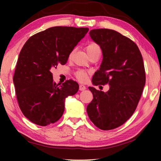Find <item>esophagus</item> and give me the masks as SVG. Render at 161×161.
I'll return each instance as SVG.
<instances>
[{"label": "esophagus", "instance_id": "34e87169", "mask_svg": "<svg viewBox=\"0 0 161 161\" xmlns=\"http://www.w3.org/2000/svg\"><path fill=\"white\" fill-rule=\"evenodd\" d=\"M86 89V86L83 85V84H80V91H84Z\"/></svg>", "mask_w": 161, "mask_h": 161}]
</instances>
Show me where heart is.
Here are the masks:
<instances>
[{"mask_svg": "<svg viewBox=\"0 0 161 161\" xmlns=\"http://www.w3.org/2000/svg\"><path fill=\"white\" fill-rule=\"evenodd\" d=\"M86 53L88 54H90L92 53H96V52H100L101 53V49L99 45H97V43L95 42H91L86 45ZM90 72L89 71L84 70V69H78L75 72V76L81 82H84L87 80L89 75H90Z\"/></svg>", "mask_w": 161, "mask_h": 161, "instance_id": "1", "label": "heart"}]
</instances>
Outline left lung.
<instances>
[{"label": "left lung", "instance_id": "obj_1", "mask_svg": "<svg viewBox=\"0 0 161 161\" xmlns=\"http://www.w3.org/2000/svg\"><path fill=\"white\" fill-rule=\"evenodd\" d=\"M89 35L103 53L92 82L97 86L108 84L109 89L103 92L89 87L94 98L86 111L99 129H114L133 115L139 102L146 84L143 58L134 42L113 30H92Z\"/></svg>", "mask_w": 161, "mask_h": 161}]
</instances>
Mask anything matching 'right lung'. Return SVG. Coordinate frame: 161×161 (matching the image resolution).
Returning a JSON list of instances; mask_svg holds the SVG:
<instances>
[{
    "mask_svg": "<svg viewBox=\"0 0 161 161\" xmlns=\"http://www.w3.org/2000/svg\"><path fill=\"white\" fill-rule=\"evenodd\" d=\"M88 28L57 26L37 32L27 40L19 54L13 82L20 110L32 123L54 124L64 111V100L79 90L72 80L62 85L53 81L51 71L67 63Z\"/></svg>",
    "mask_w": 161,
    "mask_h": 161,
    "instance_id": "obj_1",
    "label": "right lung"
}]
</instances>
